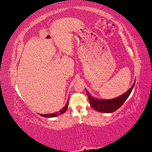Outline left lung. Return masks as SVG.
<instances>
[{"label": "left lung", "instance_id": "left-lung-1", "mask_svg": "<svg viewBox=\"0 0 152 152\" xmlns=\"http://www.w3.org/2000/svg\"><path fill=\"white\" fill-rule=\"evenodd\" d=\"M135 85V81L134 84H132V87L129 89L126 93L123 94L118 97L111 99H102L95 98L93 96H92L88 91L86 89V93L89 100L90 104L96 111L102 113H110L116 111L120 108L121 106L126 102V100L130 95L132 91L133 87Z\"/></svg>", "mask_w": 152, "mask_h": 152}]
</instances>
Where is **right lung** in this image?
Wrapping results in <instances>:
<instances>
[{
	"label": "right lung",
	"instance_id": "1",
	"mask_svg": "<svg viewBox=\"0 0 152 152\" xmlns=\"http://www.w3.org/2000/svg\"><path fill=\"white\" fill-rule=\"evenodd\" d=\"M68 99L67 100V102L65 106V107L63 108L59 112H56V113H49V114H40V113H39V114L40 115H41L42 117H48V118L55 117H57V116L59 115L65 113L68 108Z\"/></svg>",
	"mask_w": 152,
	"mask_h": 152
}]
</instances>
